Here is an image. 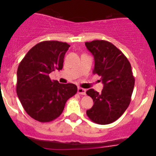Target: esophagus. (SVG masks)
I'll list each match as a JSON object with an SVG mask.
<instances>
[{
    "mask_svg": "<svg viewBox=\"0 0 156 156\" xmlns=\"http://www.w3.org/2000/svg\"><path fill=\"white\" fill-rule=\"evenodd\" d=\"M78 93L81 95H85L86 94V89H84L81 87H78Z\"/></svg>",
    "mask_w": 156,
    "mask_h": 156,
    "instance_id": "obj_1",
    "label": "esophagus"
}]
</instances>
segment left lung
I'll use <instances>...</instances> for the list:
<instances>
[{"label":"left lung","mask_w":156,"mask_h":156,"mask_svg":"<svg viewBox=\"0 0 156 156\" xmlns=\"http://www.w3.org/2000/svg\"><path fill=\"white\" fill-rule=\"evenodd\" d=\"M85 44L94 55L93 73L101 77L104 85L101 93L93 89L87 91L94 102L87 114L97 124H110L122 115L131 101L135 83L131 65L122 52L108 41L94 40Z\"/></svg>","instance_id":"8db88e82"}]
</instances>
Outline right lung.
I'll return each mask as SVG.
<instances>
[{"label": "right lung", "mask_w": 156, "mask_h": 156, "mask_svg": "<svg viewBox=\"0 0 156 156\" xmlns=\"http://www.w3.org/2000/svg\"><path fill=\"white\" fill-rule=\"evenodd\" d=\"M67 42L44 41L26 53L17 68L16 91L27 114L40 122H48L62 114L66 102L76 94L73 83H59L49 74L63 67Z\"/></svg>", "instance_id": "obj_1"}]
</instances>
